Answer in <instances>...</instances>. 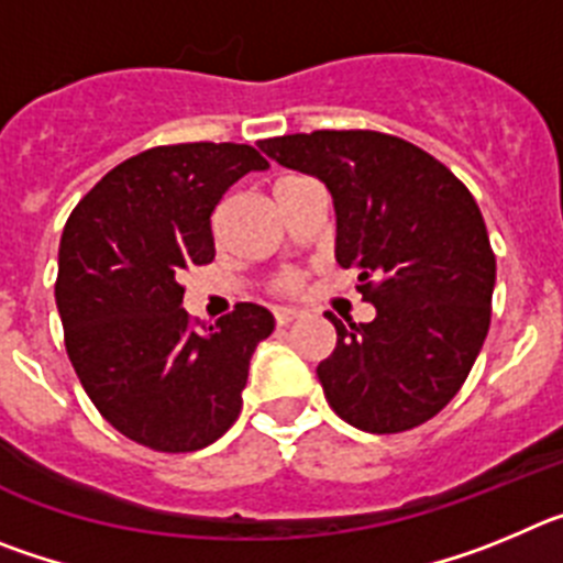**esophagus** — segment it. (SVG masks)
<instances>
[{
	"instance_id": "34e87169",
	"label": "esophagus",
	"mask_w": 563,
	"mask_h": 563,
	"mask_svg": "<svg viewBox=\"0 0 563 563\" xmlns=\"http://www.w3.org/2000/svg\"><path fill=\"white\" fill-rule=\"evenodd\" d=\"M273 318H276L278 327H287L290 321H296L298 312L290 310V307H276V310H273Z\"/></svg>"
}]
</instances>
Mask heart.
<instances>
[{"label":"heart","instance_id":"obj_1","mask_svg":"<svg viewBox=\"0 0 563 563\" xmlns=\"http://www.w3.org/2000/svg\"><path fill=\"white\" fill-rule=\"evenodd\" d=\"M290 180H301V177H298V174H287V177H282L276 186H282V183H290ZM301 287H305V276H301V273H285V276L276 282V290L285 292V296H292V292H298Z\"/></svg>","mask_w":563,"mask_h":563}]
</instances>
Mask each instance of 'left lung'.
Listing matches in <instances>:
<instances>
[{"label": "left lung", "instance_id": "obj_1", "mask_svg": "<svg viewBox=\"0 0 563 563\" xmlns=\"http://www.w3.org/2000/svg\"><path fill=\"white\" fill-rule=\"evenodd\" d=\"M258 146L324 180L338 213L335 256L355 267L377 310L369 324H335L318 363L341 420L400 434L440 415L462 389L490 327L496 256L474 194L415 143L372 129L282 134Z\"/></svg>", "mask_w": 563, "mask_h": 563}]
</instances>
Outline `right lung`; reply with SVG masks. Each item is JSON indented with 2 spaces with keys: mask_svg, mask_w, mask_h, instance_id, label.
<instances>
[{
  "mask_svg": "<svg viewBox=\"0 0 563 563\" xmlns=\"http://www.w3.org/2000/svg\"><path fill=\"white\" fill-rule=\"evenodd\" d=\"M271 163L245 143H177L134 154L81 197L58 245L64 346L103 420L137 445L188 454L242 411L247 363L273 332L242 301L197 330L180 278L208 265L228 188Z\"/></svg>",
  "mask_w": 563,
  "mask_h": 563,
  "instance_id": "1",
  "label": "right lung"
}]
</instances>
